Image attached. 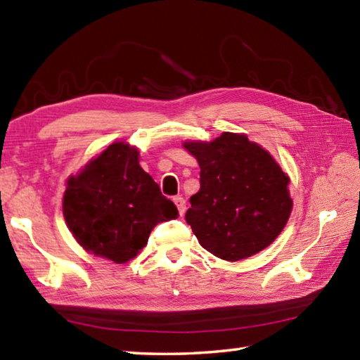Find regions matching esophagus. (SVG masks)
I'll return each mask as SVG.
<instances>
[{"instance_id": "obj_1", "label": "esophagus", "mask_w": 360, "mask_h": 360, "mask_svg": "<svg viewBox=\"0 0 360 360\" xmlns=\"http://www.w3.org/2000/svg\"><path fill=\"white\" fill-rule=\"evenodd\" d=\"M173 202H174V205H176V208H178L179 214H181V216L184 214V212H186V200L182 198V197H174Z\"/></svg>"}]
</instances>
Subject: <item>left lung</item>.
Listing matches in <instances>:
<instances>
[{
  "mask_svg": "<svg viewBox=\"0 0 360 360\" xmlns=\"http://www.w3.org/2000/svg\"><path fill=\"white\" fill-rule=\"evenodd\" d=\"M182 146L200 165V191L186 212L200 245L229 262L270 246L292 211L290 179L270 152L230 131Z\"/></svg>",
  "mask_w": 360,
  "mask_h": 360,
  "instance_id": "obj_1",
  "label": "left lung"
}]
</instances>
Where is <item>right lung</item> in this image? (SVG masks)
Masks as SVG:
<instances>
[{"label": "right lung", "mask_w": 360, "mask_h": 360, "mask_svg": "<svg viewBox=\"0 0 360 360\" xmlns=\"http://www.w3.org/2000/svg\"><path fill=\"white\" fill-rule=\"evenodd\" d=\"M63 216L85 251L125 264L148 245L157 224L179 214L152 176L139 167V150L117 141L70 176Z\"/></svg>", "instance_id": "1"}]
</instances>
